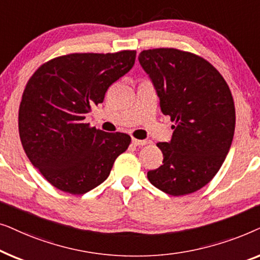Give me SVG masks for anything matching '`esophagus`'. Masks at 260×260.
Masks as SVG:
<instances>
[{
    "label": "esophagus",
    "instance_id": "obj_1",
    "mask_svg": "<svg viewBox=\"0 0 260 260\" xmlns=\"http://www.w3.org/2000/svg\"><path fill=\"white\" fill-rule=\"evenodd\" d=\"M131 143H133L135 147H138V145H145V144H147V141H142V140H137V138H133Z\"/></svg>",
    "mask_w": 260,
    "mask_h": 260
}]
</instances>
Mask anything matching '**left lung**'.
I'll return each mask as SVG.
<instances>
[{
    "label": "left lung",
    "instance_id": "8db88e82",
    "mask_svg": "<svg viewBox=\"0 0 260 260\" xmlns=\"http://www.w3.org/2000/svg\"><path fill=\"white\" fill-rule=\"evenodd\" d=\"M170 116L172 140L159 142L162 166L148 179L159 190L180 197L206 186L232 144L236 109L230 87L207 60L175 48L148 49L138 56Z\"/></svg>",
    "mask_w": 260,
    "mask_h": 260
}]
</instances>
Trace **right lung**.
<instances>
[{
  "instance_id": "add662e5",
  "label": "right lung",
  "mask_w": 260,
  "mask_h": 260,
  "mask_svg": "<svg viewBox=\"0 0 260 260\" xmlns=\"http://www.w3.org/2000/svg\"><path fill=\"white\" fill-rule=\"evenodd\" d=\"M136 51L73 53L52 59L28 80L19 110L24 152L49 183L81 195L104 182L129 147L123 133H105L84 120L105 92L133 69Z\"/></svg>"
}]
</instances>
